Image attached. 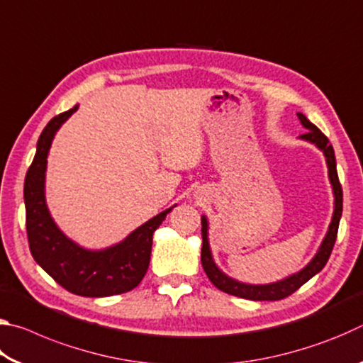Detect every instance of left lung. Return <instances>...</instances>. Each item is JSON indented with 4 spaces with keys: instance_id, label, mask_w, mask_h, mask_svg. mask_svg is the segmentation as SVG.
Masks as SVG:
<instances>
[{
    "instance_id": "1",
    "label": "left lung",
    "mask_w": 363,
    "mask_h": 363,
    "mask_svg": "<svg viewBox=\"0 0 363 363\" xmlns=\"http://www.w3.org/2000/svg\"><path fill=\"white\" fill-rule=\"evenodd\" d=\"M298 118L303 123L306 128V133L301 134V139L309 140V143L315 144L318 149L323 152L325 158H327V167H328V177L331 182V187H333L335 194V211L333 218H331V223L328 227L327 235H325L323 242L318 248L317 255L312 257V261L307 264L304 269H301L299 272L290 275L280 281H275V284L269 285H248L242 284V281L233 280L220 270L216 264L213 261L210 243H208V220L205 216H201V238H203V245H201V266H203L208 279L211 280V284L219 288L220 291L233 294V296L251 299V301H279L286 296H290L294 291L298 290L299 286H303L307 280H311L315 274L320 272L325 267L328 257L331 255V250L335 247L336 235H337V227H340V219L342 214V189L340 179H337V171H336V160H335V150L333 145L330 144L328 138L318 130L315 125L306 118L303 113H298Z\"/></svg>"
}]
</instances>
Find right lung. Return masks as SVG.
Listing matches in <instances>:
<instances>
[{"label":"right lung","mask_w":363,"mask_h":363,"mask_svg":"<svg viewBox=\"0 0 363 363\" xmlns=\"http://www.w3.org/2000/svg\"><path fill=\"white\" fill-rule=\"evenodd\" d=\"M75 106L48 123L23 184L26 225L33 259L67 291L86 298L113 296L136 288L149 269L152 235L163 223L168 208L106 250H84L67 238L49 214L45 199V173L49 147L62 123L77 112Z\"/></svg>","instance_id":"1"}]
</instances>
